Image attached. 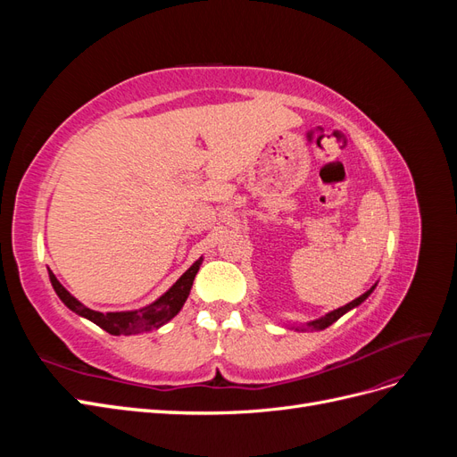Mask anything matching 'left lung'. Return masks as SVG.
<instances>
[{
  "label": "left lung",
  "mask_w": 457,
  "mask_h": 457,
  "mask_svg": "<svg viewBox=\"0 0 457 457\" xmlns=\"http://www.w3.org/2000/svg\"><path fill=\"white\" fill-rule=\"evenodd\" d=\"M373 289H376V286H371L366 294H362L361 297H356L354 301H351V303H347V305L345 307H339V309H336V311H331V312H328L326 316H320V318H316V320H312V322H309L307 326H299V328H295V329H326L328 326H331L334 324L336 320H339V318L345 314V312H349L351 309H354V307H358L361 305V303H364L366 299H368V295L373 292Z\"/></svg>",
  "instance_id": "1"
}]
</instances>
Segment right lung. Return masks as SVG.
I'll return each instance as SVG.
<instances>
[{
  "label": "right lung",
  "instance_id": "obj_1",
  "mask_svg": "<svg viewBox=\"0 0 457 457\" xmlns=\"http://www.w3.org/2000/svg\"><path fill=\"white\" fill-rule=\"evenodd\" d=\"M200 265H202V257L168 289V292H165L162 297H158L154 303H150V305L139 311H121V312H106V314L81 305V303L74 295H71V292H68V289L57 280V276H54L51 270H49V280L54 292H57V295L61 297V301L76 314L87 318V320H91L93 324L108 331L110 336H135V334H143V331L158 329L165 322H170L171 318L183 309Z\"/></svg>",
  "mask_w": 457,
  "mask_h": 457
}]
</instances>
